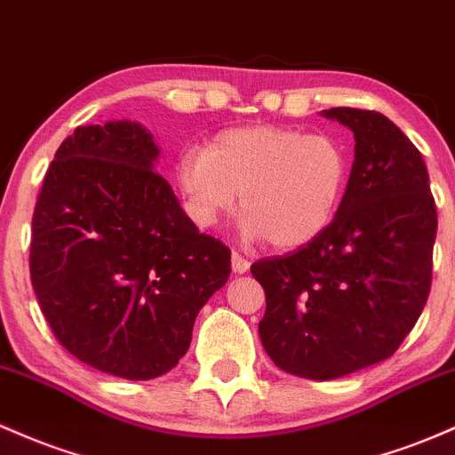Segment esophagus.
Instances as JSON below:
<instances>
[{"mask_svg": "<svg viewBox=\"0 0 455 455\" xmlns=\"http://www.w3.org/2000/svg\"><path fill=\"white\" fill-rule=\"evenodd\" d=\"M232 270H234V273H238V275L247 273V270H249V259L244 258V255L238 253V251H234L232 253Z\"/></svg>", "mask_w": 455, "mask_h": 455, "instance_id": "1", "label": "esophagus"}]
</instances>
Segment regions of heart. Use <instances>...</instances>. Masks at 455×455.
Instances as JSON below:
<instances>
[{
	"label": "heart",
	"mask_w": 455,
	"mask_h": 455,
	"mask_svg": "<svg viewBox=\"0 0 455 455\" xmlns=\"http://www.w3.org/2000/svg\"><path fill=\"white\" fill-rule=\"evenodd\" d=\"M348 178V155L329 135H303L282 126H247L217 135L204 150L178 156L176 180L187 211L212 228L236 208L247 241L277 249L303 247L338 212Z\"/></svg>",
	"instance_id": "b5f03b06"
}]
</instances>
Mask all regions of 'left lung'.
<instances>
[{
    "label": "left lung",
    "mask_w": 455,
    "mask_h": 455,
    "mask_svg": "<svg viewBox=\"0 0 455 455\" xmlns=\"http://www.w3.org/2000/svg\"><path fill=\"white\" fill-rule=\"evenodd\" d=\"M355 132V163L329 228L251 264L267 294L259 339L288 374L331 380L389 356L432 285L436 204L415 144L379 111H323Z\"/></svg>",
    "instance_id": "left-lung-1"
}]
</instances>
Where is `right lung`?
Masks as SVG:
<instances>
[{"label": "right lung", "mask_w": 455, "mask_h": 455, "mask_svg": "<svg viewBox=\"0 0 455 455\" xmlns=\"http://www.w3.org/2000/svg\"><path fill=\"white\" fill-rule=\"evenodd\" d=\"M156 159L137 122L76 126L32 219L29 275L51 331L79 361L129 380L176 367L232 270L229 249L187 217Z\"/></svg>", "instance_id": "obj_1"}]
</instances>
